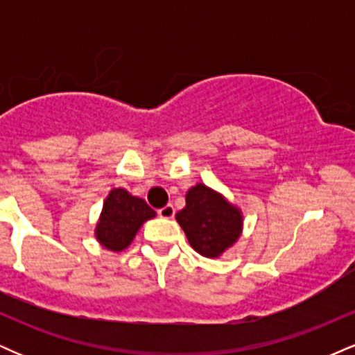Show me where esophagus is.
Returning <instances> with one entry per match:
<instances>
[{"mask_svg":"<svg viewBox=\"0 0 355 355\" xmlns=\"http://www.w3.org/2000/svg\"><path fill=\"white\" fill-rule=\"evenodd\" d=\"M158 215H160L162 218H173V215H175V209H173V205H165V207H162V209H158Z\"/></svg>","mask_w":355,"mask_h":355,"instance_id":"obj_1","label":"esophagus"}]
</instances>
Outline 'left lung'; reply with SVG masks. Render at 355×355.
Returning a JSON list of instances; mask_svg holds the SVG:
<instances>
[{
	"mask_svg": "<svg viewBox=\"0 0 355 355\" xmlns=\"http://www.w3.org/2000/svg\"><path fill=\"white\" fill-rule=\"evenodd\" d=\"M185 209L175 215L195 252L209 259L220 257L242 234V211L223 195L197 183L187 191Z\"/></svg>",
	"mask_w": 355,
	"mask_h": 355,
	"instance_id": "obj_1",
	"label": "left lung"
}]
</instances>
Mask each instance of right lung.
Listing matches in <instances>:
<instances>
[{"label":"right lung","mask_w":355,"mask_h":355,"mask_svg":"<svg viewBox=\"0 0 355 355\" xmlns=\"http://www.w3.org/2000/svg\"><path fill=\"white\" fill-rule=\"evenodd\" d=\"M155 215L144 198L133 197L123 189H113L103 202L95 235L105 248L121 252L132 243L144 222Z\"/></svg>","instance_id":"1"}]
</instances>
